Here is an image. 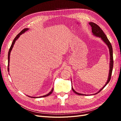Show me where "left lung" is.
I'll list each match as a JSON object with an SVG mask.
<instances>
[{
    "label": "left lung",
    "instance_id": "8db88e82",
    "mask_svg": "<svg viewBox=\"0 0 121 121\" xmlns=\"http://www.w3.org/2000/svg\"><path fill=\"white\" fill-rule=\"evenodd\" d=\"M89 25L91 26V27H92V32L94 35L97 36V37H100L101 38V39L103 40L104 42L106 44H107L108 47L109 48V54H110V64H109V75H108V81L106 83V84H105V85L102 88L98 91V92L96 93H95L94 94H96L97 93H98L99 92L101 91L102 89H103L105 87V86L107 85V84L108 83V82L110 81V80L111 79V76H112V69H113V54H112V46L111 45V43L109 42V41L108 40V39L107 36L105 35V34L104 33L103 31H102L101 28L99 27V26L95 24L93 22H90L89 23ZM72 89L73 90V91H74V92H75L76 94L80 95H83L84 94H82L81 93H79L78 92H77L76 91H75L73 88L72 87Z\"/></svg>",
    "mask_w": 121,
    "mask_h": 121
}]
</instances>
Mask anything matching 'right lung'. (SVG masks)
Masks as SVG:
<instances>
[{"instance_id":"1","label":"right lung","mask_w":121,"mask_h":121,"mask_svg":"<svg viewBox=\"0 0 121 121\" xmlns=\"http://www.w3.org/2000/svg\"><path fill=\"white\" fill-rule=\"evenodd\" d=\"M28 30V28H25V29H23V30H22V31L20 32V33H19L17 35L16 37L15 38H14V39L13 40V43H12V45H11V46H10V48H9V53H8V71H9V60H10V59H9V57H10V52H11V50H12V48H13V46L14 44V43H15L16 40L18 39V38H19V37H20V35H21V34H23L24 33H25L26 31H27ZM53 88H52V90H51V91H50V92L49 93H48L47 94L45 95H43V96H42L36 97H31V96H29L30 97H34V98H39V97H44L48 96V95H49L50 94H51L52 93V92H53Z\"/></svg>"}]
</instances>
